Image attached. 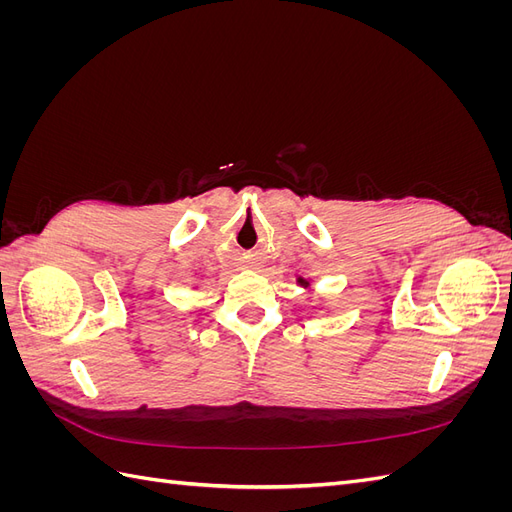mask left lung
Masks as SVG:
<instances>
[{"instance_id":"obj_1","label":"left lung","mask_w":512,"mask_h":512,"mask_svg":"<svg viewBox=\"0 0 512 512\" xmlns=\"http://www.w3.org/2000/svg\"><path fill=\"white\" fill-rule=\"evenodd\" d=\"M299 284H301L303 288H307V286H309V282H307V280H301V277H299Z\"/></svg>"}]
</instances>
